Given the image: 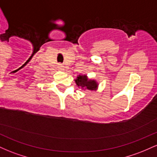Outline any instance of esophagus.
I'll return each mask as SVG.
<instances>
[{
	"label": "esophagus",
	"instance_id": "1",
	"mask_svg": "<svg viewBox=\"0 0 157 157\" xmlns=\"http://www.w3.org/2000/svg\"><path fill=\"white\" fill-rule=\"evenodd\" d=\"M57 68H58L59 70H61V71H62V70H63V66L60 63L58 64L57 65Z\"/></svg>",
	"mask_w": 157,
	"mask_h": 157
}]
</instances>
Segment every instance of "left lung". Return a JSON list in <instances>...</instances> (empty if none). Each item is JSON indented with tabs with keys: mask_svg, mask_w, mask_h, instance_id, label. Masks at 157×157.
<instances>
[{
	"mask_svg": "<svg viewBox=\"0 0 157 157\" xmlns=\"http://www.w3.org/2000/svg\"><path fill=\"white\" fill-rule=\"evenodd\" d=\"M75 82L78 87H81L82 89L90 90V91H95L98 86L96 81L89 80L86 75H79L75 80Z\"/></svg>",
	"mask_w": 157,
	"mask_h": 157,
	"instance_id": "left-lung-1",
	"label": "left lung"
}]
</instances>
